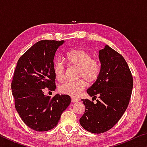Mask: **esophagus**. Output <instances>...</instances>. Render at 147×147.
<instances>
[{
    "label": "esophagus",
    "mask_w": 147,
    "mask_h": 147,
    "mask_svg": "<svg viewBox=\"0 0 147 147\" xmlns=\"http://www.w3.org/2000/svg\"><path fill=\"white\" fill-rule=\"evenodd\" d=\"M72 98V101L73 102H78L80 100V99L78 98H76V97H74V96H72L71 97Z\"/></svg>",
    "instance_id": "1"
}]
</instances>
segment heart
I'll use <instances>...</instances> for the list:
<instances>
[{
  "label": "heart",
  "mask_w": 147,
  "mask_h": 147,
  "mask_svg": "<svg viewBox=\"0 0 147 147\" xmlns=\"http://www.w3.org/2000/svg\"><path fill=\"white\" fill-rule=\"evenodd\" d=\"M65 60L71 66L78 67V80H67L59 86L58 90L61 93L77 96L86 88V82L93 84L100 76L101 63L100 59L92 58L91 54L86 50L76 49L67 53ZM53 70L56 79L62 80L65 76V66L61 60H57L54 64Z\"/></svg>",
  "instance_id": "b5f03b06"
}]
</instances>
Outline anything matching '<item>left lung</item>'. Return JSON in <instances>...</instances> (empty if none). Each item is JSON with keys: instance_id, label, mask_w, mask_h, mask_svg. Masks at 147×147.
<instances>
[{"instance_id": "left-lung-1", "label": "left lung", "mask_w": 147, "mask_h": 147, "mask_svg": "<svg viewBox=\"0 0 147 147\" xmlns=\"http://www.w3.org/2000/svg\"><path fill=\"white\" fill-rule=\"evenodd\" d=\"M98 53L100 76L87 93L99 100L94 104L82 99L86 109L80 119L81 126L94 134L106 132L117 123L127 108L133 88V77L123 56L108 45Z\"/></svg>"}]
</instances>
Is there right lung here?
<instances>
[{"label":"right lung","mask_w":147,"mask_h":147,"mask_svg":"<svg viewBox=\"0 0 147 147\" xmlns=\"http://www.w3.org/2000/svg\"><path fill=\"white\" fill-rule=\"evenodd\" d=\"M63 40H41L24 53L17 61L11 82L15 107L29 128L45 131L58 124L63 111L71 103L67 94L45 96L43 89L54 91V58Z\"/></svg>","instance_id":"right-lung-1"}]
</instances>
